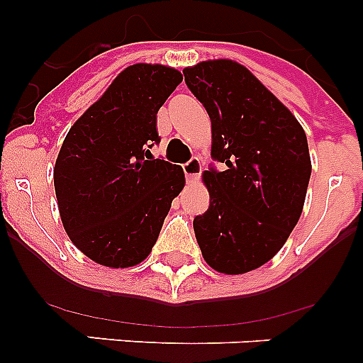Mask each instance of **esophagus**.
<instances>
[{"mask_svg":"<svg viewBox=\"0 0 363 363\" xmlns=\"http://www.w3.org/2000/svg\"><path fill=\"white\" fill-rule=\"evenodd\" d=\"M184 172H185V176H187V182H191V184H192V182H196V179L200 178V174H201L200 160H198L196 156L189 160V162L184 165Z\"/></svg>","mask_w":363,"mask_h":363,"instance_id":"34e87169","label":"esophagus"}]
</instances>
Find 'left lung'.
Returning a JSON list of instances; mask_svg holds the SVG:
<instances>
[{"label": "left lung", "mask_w": 363, "mask_h": 363, "mask_svg": "<svg viewBox=\"0 0 363 363\" xmlns=\"http://www.w3.org/2000/svg\"><path fill=\"white\" fill-rule=\"evenodd\" d=\"M213 127L203 172L211 203L194 218L205 262L225 274L258 269L280 251L300 220L311 158L301 125L243 65L201 62L184 70Z\"/></svg>", "instance_id": "obj_1"}]
</instances>
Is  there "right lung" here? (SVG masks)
Instances as JSON below:
<instances>
[{
    "mask_svg": "<svg viewBox=\"0 0 363 363\" xmlns=\"http://www.w3.org/2000/svg\"><path fill=\"white\" fill-rule=\"evenodd\" d=\"M182 83L171 67L130 65L70 127L54 167L63 227L107 267H133L152 251L185 185L178 165L154 160L156 114Z\"/></svg>",
    "mask_w": 363,
    "mask_h": 363,
    "instance_id": "right-lung-1",
    "label": "right lung"
}]
</instances>
